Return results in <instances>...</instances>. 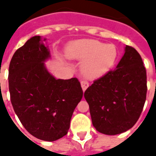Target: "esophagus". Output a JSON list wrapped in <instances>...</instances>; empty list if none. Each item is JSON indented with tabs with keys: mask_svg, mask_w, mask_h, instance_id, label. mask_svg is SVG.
Here are the masks:
<instances>
[{
	"mask_svg": "<svg viewBox=\"0 0 156 156\" xmlns=\"http://www.w3.org/2000/svg\"><path fill=\"white\" fill-rule=\"evenodd\" d=\"M81 86H82V88H83V90L85 91L88 87L89 86V83L88 81H86V80H82L81 81Z\"/></svg>",
	"mask_w": 156,
	"mask_h": 156,
	"instance_id": "esophagus-1",
	"label": "esophagus"
}]
</instances>
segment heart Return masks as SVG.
<instances>
[{"label": "heart", "mask_w": 156, "mask_h": 156, "mask_svg": "<svg viewBox=\"0 0 156 156\" xmlns=\"http://www.w3.org/2000/svg\"><path fill=\"white\" fill-rule=\"evenodd\" d=\"M68 58L84 60L82 72L89 78H97L107 73L115 65L118 51L115 45L84 39L72 42L66 50Z\"/></svg>", "instance_id": "1"}]
</instances>
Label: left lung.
<instances>
[{
  "label": "left lung",
  "instance_id": "left-lung-1",
  "mask_svg": "<svg viewBox=\"0 0 156 156\" xmlns=\"http://www.w3.org/2000/svg\"><path fill=\"white\" fill-rule=\"evenodd\" d=\"M146 79L140 55L126 46L116 68L94 80L84 92L96 130L115 135L134 126L146 99Z\"/></svg>",
  "mask_w": 156,
  "mask_h": 156
}]
</instances>
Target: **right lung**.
Segmentation results:
<instances>
[{
	"label": "right lung",
	"instance_id": "1",
	"mask_svg": "<svg viewBox=\"0 0 156 156\" xmlns=\"http://www.w3.org/2000/svg\"><path fill=\"white\" fill-rule=\"evenodd\" d=\"M49 58L41 37L30 38L12 57L8 83L12 107L24 128L39 140L54 141L68 134L83 89L77 78L51 76L44 65Z\"/></svg>",
	"mask_w": 156,
	"mask_h": 156
}]
</instances>
